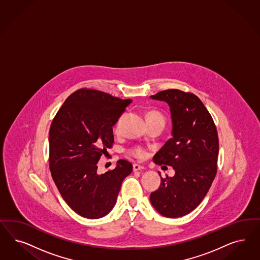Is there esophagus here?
Segmentation results:
<instances>
[{
  "instance_id": "34e87169",
  "label": "esophagus",
  "mask_w": 260,
  "mask_h": 260,
  "mask_svg": "<svg viewBox=\"0 0 260 260\" xmlns=\"http://www.w3.org/2000/svg\"><path fill=\"white\" fill-rule=\"evenodd\" d=\"M144 169L143 166H141V165H138V164H134L133 165V170L134 171H139V170H143Z\"/></svg>"
}]
</instances>
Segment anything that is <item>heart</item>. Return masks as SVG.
I'll use <instances>...</instances> for the list:
<instances>
[{
    "mask_svg": "<svg viewBox=\"0 0 260 260\" xmlns=\"http://www.w3.org/2000/svg\"><path fill=\"white\" fill-rule=\"evenodd\" d=\"M152 118H161L165 120L164 116L158 112V111H150L148 114H147V119H152ZM118 129V122L116 124V130ZM128 154L132 157H134L136 159H143L147 156V150L146 148H144L142 145H135L133 147L129 148L128 149Z\"/></svg>",
    "mask_w": 260,
    "mask_h": 260,
    "instance_id": "heart-1",
    "label": "heart"
}]
</instances>
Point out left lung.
Returning <instances> with one entry per match:
<instances>
[{
  "instance_id": "1",
  "label": "left lung",
  "mask_w": 260,
  "mask_h": 260,
  "mask_svg": "<svg viewBox=\"0 0 260 260\" xmlns=\"http://www.w3.org/2000/svg\"><path fill=\"white\" fill-rule=\"evenodd\" d=\"M151 99L168 102L172 119V138L153 160L175 170L173 177H160L159 188L151 193V204L166 217H181L200 205L216 175V126L210 112L192 92L169 89Z\"/></svg>"
}]
</instances>
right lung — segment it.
<instances>
[{
  "label": "right lung",
  "instance_id": "1",
  "mask_svg": "<svg viewBox=\"0 0 260 260\" xmlns=\"http://www.w3.org/2000/svg\"><path fill=\"white\" fill-rule=\"evenodd\" d=\"M88 88L73 92L50 124V173L68 206L80 216L103 217L114 208L122 181L133 166L119 159L98 174V162L114 143L113 126L131 103Z\"/></svg>",
  "mask_w": 260,
  "mask_h": 260
}]
</instances>
